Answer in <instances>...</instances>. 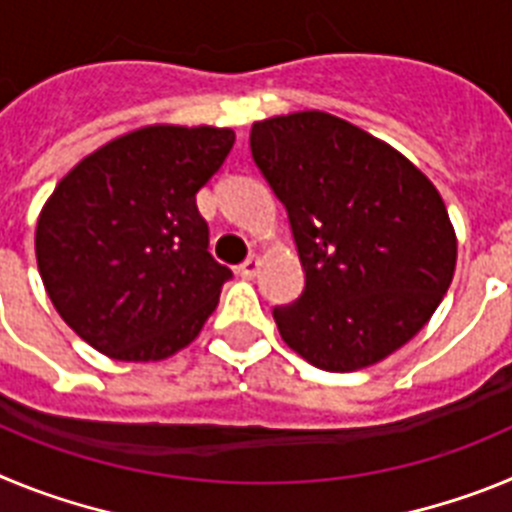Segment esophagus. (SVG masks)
Instances as JSON below:
<instances>
[{
  "instance_id": "esophagus-1",
  "label": "esophagus",
  "mask_w": 512,
  "mask_h": 512,
  "mask_svg": "<svg viewBox=\"0 0 512 512\" xmlns=\"http://www.w3.org/2000/svg\"><path fill=\"white\" fill-rule=\"evenodd\" d=\"M238 271H241V277L253 279L261 271V259H259V256H248V259L243 261L241 266H238Z\"/></svg>"
}]
</instances>
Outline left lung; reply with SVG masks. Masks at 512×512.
Wrapping results in <instances>:
<instances>
[{"mask_svg":"<svg viewBox=\"0 0 512 512\" xmlns=\"http://www.w3.org/2000/svg\"><path fill=\"white\" fill-rule=\"evenodd\" d=\"M251 156L287 207L305 289L274 307L284 343L325 372L395 354L441 305L456 233L431 179L328 112L253 122Z\"/></svg>","mask_w":512,"mask_h":512,"instance_id":"obj_1","label":"left lung"}]
</instances>
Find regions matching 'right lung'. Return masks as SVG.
Segmentation results:
<instances>
[{"instance_id": "1", "label": "right lung", "mask_w": 512, "mask_h": 512, "mask_svg": "<svg viewBox=\"0 0 512 512\" xmlns=\"http://www.w3.org/2000/svg\"><path fill=\"white\" fill-rule=\"evenodd\" d=\"M230 128L148 125L63 176L35 228L40 279L66 325L117 361H161L200 336L233 277L210 256L197 192Z\"/></svg>"}]
</instances>
